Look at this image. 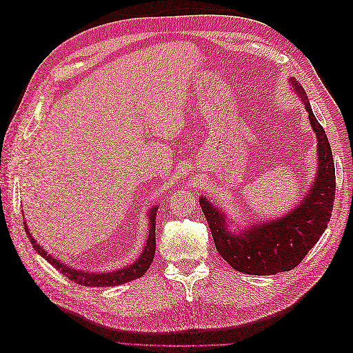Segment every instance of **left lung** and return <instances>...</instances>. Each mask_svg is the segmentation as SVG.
Segmentation results:
<instances>
[{"instance_id": "8db88e82", "label": "left lung", "mask_w": 353, "mask_h": 353, "mask_svg": "<svg viewBox=\"0 0 353 353\" xmlns=\"http://www.w3.org/2000/svg\"><path fill=\"white\" fill-rule=\"evenodd\" d=\"M292 88L302 99L318 140L316 178L306 191L305 200L287 215L258 222L240 234L228 230L227 216L200 197L215 248L234 270L250 275H274L292 271L303 261L330 222L336 193L334 160L324 128L316 121L303 87L290 78Z\"/></svg>"}]
</instances>
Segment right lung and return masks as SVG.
Masks as SVG:
<instances>
[{"label": "right lung", "instance_id": "obj_1", "mask_svg": "<svg viewBox=\"0 0 353 353\" xmlns=\"http://www.w3.org/2000/svg\"><path fill=\"white\" fill-rule=\"evenodd\" d=\"M156 212H157L156 206L150 209V218H148V221H150V223H148L150 230H148V237L140 258H138L132 265L123 266V268L112 271V272H99V274L83 272V271L72 268V266H66L65 263L59 262L54 256H51L41 248V245L35 241V239L30 236L26 222H25V231L28 232V236L30 239V244L34 245V249L42 256V258H46L48 263H51L56 270H59L63 275L68 276V279L72 280L73 283H78L81 285H87V287H113V285H119V284L140 279V276H143L145 271L150 268L154 258V252H156Z\"/></svg>", "mask_w": 353, "mask_h": 353}]
</instances>
